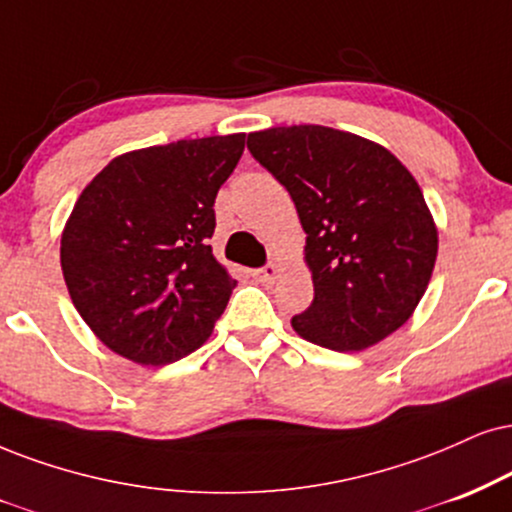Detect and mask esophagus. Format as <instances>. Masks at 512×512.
I'll list each match as a JSON object with an SVG mask.
<instances>
[{
  "mask_svg": "<svg viewBox=\"0 0 512 512\" xmlns=\"http://www.w3.org/2000/svg\"><path fill=\"white\" fill-rule=\"evenodd\" d=\"M277 275H280V266H277V263H268L266 268L251 270V277H256L258 282H273Z\"/></svg>",
  "mask_w": 512,
  "mask_h": 512,
  "instance_id": "34e87169",
  "label": "esophagus"
}]
</instances>
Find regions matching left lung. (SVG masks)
<instances>
[{
	"label": "left lung",
	"instance_id": "8db88e82",
	"mask_svg": "<svg viewBox=\"0 0 512 512\" xmlns=\"http://www.w3.org/2000/svg\"><path fill=\"white\" fill-rule=\"evenodd\" d=\"M246 147L287 187L306 232L315 294L292 318L294 332L332 351H363L399 330L439 251L410 170L382 144L325 125L249 132Z\"/></svg>",
	"mask_w": 512,
	"mask_h": 512
}]
</instances>
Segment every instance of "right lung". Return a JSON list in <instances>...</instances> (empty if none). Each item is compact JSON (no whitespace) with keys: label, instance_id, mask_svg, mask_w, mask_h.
<instances>
[{"label":"right lung","instance_id":"add662e5","mask_svg":"<svg viewBox=\"0 0 512 512\" xmlns=\"http://www.w3.org/2000/svg\"><path fill=\"white\" fill-rule=\"evenodd\" d=\"M242 151L244 132L135 149L82 189L61 232V270L113 353L166 365L211 337L237 287L208 244L213 204Z\"/></svg>","mask_w":512,"mask_h":512}]
</instances>
